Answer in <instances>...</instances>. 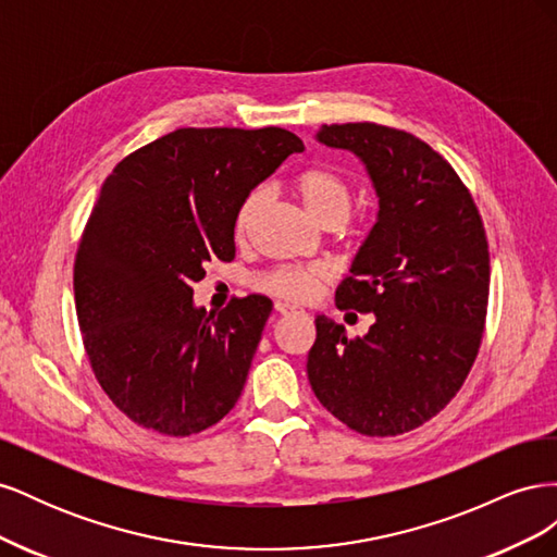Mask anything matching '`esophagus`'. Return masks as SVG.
<instances>
[{"mask_svg":"<svg viewBox=\"0 0 557 557\" xmlns=\"http://www.w3.org/2000/svg\"><path fill=\"white\" fill-rule=\"evenodd\" d=\"M274 309H276V313H281V315H288V313H295V311H297V307H295V305H288V301H276Z\"/></svg>","mask_w":557,"mask_h":557,"instance_id":"obj_1","label":"esophagus"}]
</instances>
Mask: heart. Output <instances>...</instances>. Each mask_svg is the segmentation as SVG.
<instances>
[{
  "label": "heart",
  "mask_w": 557,
  "mask_h": 557,
  "mask_svg": "<svg viewBox=\"0 0 557 557\" xmlns=\"http://www.w3.org/2000/svg\"><path fill=\"white\" fill-rule=\"evenodd\" d=\"M290 188L305 205L309 215L320 225H342L352 209V185L350 181L327 164H311L299 170L290 178ZM262 205V193L250 190L242 197L232 218V232L244 239L250 232L256 213ZM327 272L315 264H278L260 278V288L293 301H307L315 297L320 285L325 283Z\"/></svg>",
  "instance_id": "heart-1"
}]
</instances>
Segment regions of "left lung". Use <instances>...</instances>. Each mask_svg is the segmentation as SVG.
I'll list each match as a JSON object with an SVG mask.
<instances>
[{
    "label": "left lung",
    "mask_w": 557,
    "mask_h": 557,
    "mask_svg": "<svg viewBox=\"0 0 557 557\" xmlns=\"http://www.w3.org/2000/svg\"><path fill=\"white\" fill-rule=\"evenodd\" d=\"M318 139L352 150L379 193L369 232L336 307L374 313L364 336L315 318L307 374L320 404L364 436L428 423L474 364L491 293V252L469 188L411 132L376 123L323 125Z\"/></svg>",
    "instance_id": "obj_1"
}]
</instances>
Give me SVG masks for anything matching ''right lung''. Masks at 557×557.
<instances>
[{
  "label": "right lung",
  "instance_id": "obj_1",
  "mask_svg": "<svg viewBox=\"0 0 557 557\" xmlns=\"http://www.w3.org/2000/svg\"><path fill=\"white\" fill-rule=\"evenodd\" d=\"M305 144L283 127H181L113 166L83 227L74 299L83 348L132 423L193 436L237 404L272 299L234 297L209 315L193 281L234 258L246 193Z\"/></svg>",
  "mask_w": 557,
  "mask_h": 557
}]
</instances>
